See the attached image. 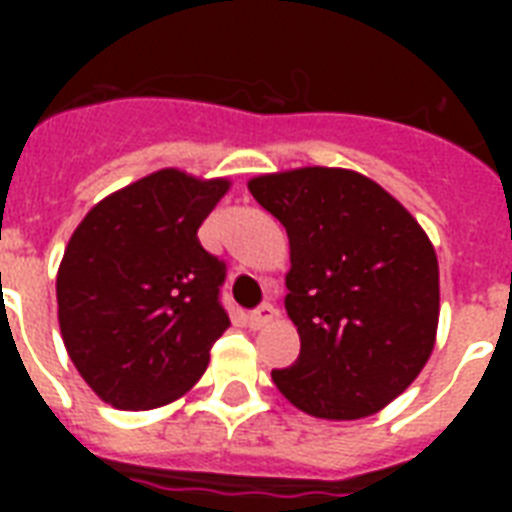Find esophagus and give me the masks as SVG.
Wrapping results in <instances>:
<instances>
[{"label": "esophagus", "mask_w": 512, "mask_h": 512, "mask_svg": "<svg viewBox=\"0 0 512 512\" xmlns=\"http://www.w3.org/2000/svg\"><path fill=\"white\" fill-rule=\"evenodd\" d=\"M276 316H279V311H276L273 305H260L257 311L249 313V324H252V327H255V329L268 327V324H271V321L276 319Z\"/></svg>", "instance_id": "1"}]
</instances>
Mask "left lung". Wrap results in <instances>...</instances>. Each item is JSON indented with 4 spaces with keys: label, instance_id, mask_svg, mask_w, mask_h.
<instances>
[{
    "label": "left lung",
    "instance_id": "8db88e82",
    "mask_svg": "<svg viewBox=\"0 0 512 512\" xmlns=\"http://www.w3.org/2000/svg\"><path fill=\"white\" fill-rule=\"evenodd\" d=\"M249 191L289 236L287 313L300 356L281 396L321 420H361L404 393L438 329L428 233L382 185L340 167L257 175Z\"/></svg>",
    "mask_w": 512,
    "mask_h": 512
}]
</instances>
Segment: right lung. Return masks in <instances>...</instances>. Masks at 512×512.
<instances>
[{"label": "right lung", "instance_id": "right-lung-1", "mask_svg": "<svg viewBox=\"0 0 512 512\" xmlns=\"http://www.w3.org/2000/svg\"><path fill=\"white\" fill-rule=\"evenodd\" d=\"M228 188L225 177L167 167L98 201L71 233L55 284L60 335L106 404H172L231 327L220 305L225 263L196 236Z\"/></svg>", "mask_w": 512, "mask_h": 512}]
</instances>
